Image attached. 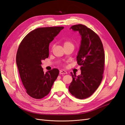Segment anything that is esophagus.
Returning a JSON list of instances; mask_svg holds the SVG:
<instances>
[{
	"instance_id": "esophagus-1",
	"label": "esophagus",
	"mask_w": 125,
	"mask_h": 125,
	"mask_svg": "<svg viewBox=\"0 0 125 125\" xmlns=\"http://www.w3.org/2000/svg\"><path fill=\"white\" fill-rule=\"evenodd\" d=\"M60 74H67V72L65 70H60L59 72Z\"/></svg>"
}]
</instances>
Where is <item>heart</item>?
<instances>
[{"mask_svg": "<svg viewBox=\"0 0 125 125\" xmlns=\"http://www.w3.org/2000/svg\"><path fill=\"white\" fill-rule=\"evenodd\" d=\"M73 45V44L72 42L69 41H66L64 42V46H66V45Z\"/></svg>", "mask_w": 125, "mask_h": 125, "instance_id": "b5f03b06", "label": "heart"}]
</instances>
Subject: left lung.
Returning a JSON list of instances; mask_svg holds the SVG:
<instances>
[{
    "instance_id": "1",
    "label": "left lung",
    "mask_w": 125,
    "mask_h": 125,
    "mask_svg": "<svg viewBox=\"0 0 125 125\" xmlns=\"http://www.w3.org/2000/svg\"><path fill=\"white\" fill-rule=\"evenodd\" d=\"M70 29L78 32L81 36V44L76 57L81 65V74L71 75L73 81L69 91L80 99L89 98L98 89L102 80L104 66V52L99 36L86 26L78 24Z\"/></svg>"
}]
</instances>
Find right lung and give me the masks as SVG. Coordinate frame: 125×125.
<instances>
[{
    "instance_id": "add662e5",
    "label": "right lung",
    "mask_w": 125,
    "mask_h": 125,
    "mask_svg": "<svg viewBox=\"0 0 125 125\" xmlns=\"http://www.w3.org/2000/svg\"><path fill=\"white\" fill-rule=\"evenodd\" d=\"M63 27L38 28L21 42L16 54V64L27 93L33 98H43L49 93L59 70L44 73L41 61L49 57V46Z\"/></svg>"
}]
</instances>
